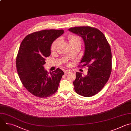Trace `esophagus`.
Returning <instances> with one entry per match:
<instances>
[{
    "mask_svg": "<svg viewBox=\"0 0 131 131\" xmlns=\"http://www.w3.org/2000/svg\"><path fill=\"white\" fill-rule=\"evenodd\" d=\"M64 72L65 74H68V73L71 72V71L69 70H64Z\"/></svg>",
    "mask_w": 131,
    "mask_h": 131,
    "instance_id": "1",
    "label": "esophagus"
}]
</instances>
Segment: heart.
<instances>
[{
    "label": "heart",
    "mask_w": 131,
    "mask_h": 131,
    "mask_svg": "<svg viewBox=\"0 0 131 131\" xmlns=\"http://www.w3.org/2000/svg\"><path fill=\"white\" fill-rule=\"evenodd\" d=\"M68 40L69 41V45L73 44V43H78V42L81 43V41L80 37L79 36L74 35V34H72V35H69L68 36ZM59 39L55 40L52 42V43L51 44V51H54L57 49V47L59 44Z\"/></svg>",
    "instance_id": "b5f03b06"
}]
</instances>
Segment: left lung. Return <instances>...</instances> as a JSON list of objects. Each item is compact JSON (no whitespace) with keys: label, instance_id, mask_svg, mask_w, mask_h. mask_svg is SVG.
<instances>
[{"label":"left lung","instance_id":"obj_1","mask_svg":"<svg viewBox=\"0 0 131 131\" xmlns=\"http://www.w3.org/2000/svg\"><path fill=\"white\" fill-rule=\"evenodd\" d=\"M69 31L83 38L85 49L79 67H89L85 77L81 72H76V79L73 82L74 91L84 97H92L101 91L110 78L112 68L110 44L104 34L96 28L75 27Z\"/></svg>","mask_w":131,"mask_h":131}]
</instances>
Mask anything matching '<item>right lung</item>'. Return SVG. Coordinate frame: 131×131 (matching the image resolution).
Masks as SVG:
<instances>
[{
    "instance_id": "obj_1",
    "label": "right lung",
    "mask_w": 131,
    "mask_h": 131,
    "mask_svg": "<svg viewBox=\"0 0 131 131\" xmlns=\"http://www.w3.org/2000/svg\"><path fill=\"white\" fill-rule=\"evenodd\" d=\"M64 32L62 29L35 32L21 42L16 61L18 74L26 90L36 97L46 98L58 91L64 72L57 68L48 72L43 65L50 55L52 43Z\"/></svg>"
}]
</instances>
